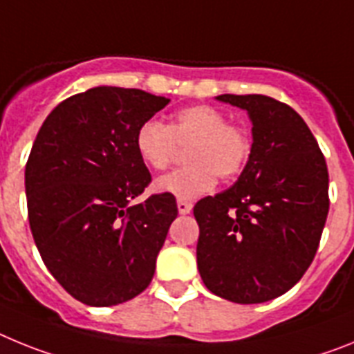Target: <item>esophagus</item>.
Returning <instances> with one entry per match:
<instances>
[{
    "label": "esophagus",
    "instance_id": "34e87169",
    "mask_svg": "<svg viewBox=\"0 0 354 354\" xmlns=\"http://www.w3.org/2000/svg\"><path fill=\"white\" fill-rule=\"evenodd\" d=\"M178 212H180V215L190 214V212H192V203L178 201Z\"/></svg>",
    "mask_w": 354,
    "mask_h": 354
}]
</instances>
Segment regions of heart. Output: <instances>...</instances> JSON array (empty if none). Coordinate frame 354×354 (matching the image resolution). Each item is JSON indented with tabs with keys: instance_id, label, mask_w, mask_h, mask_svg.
Wrapping results in <instances>:
<instances>
[{
	"instance_id": "1",
	"label": "heart",
	"mask_w": 354,
	"mask_h": 354,
	"mask_svg": "<svg viewBox=\"0 0 354 354\" xmlns=\"http://www.w3.org/2000/svg\"><path fill=\"white\" fill-rule=\"evenodd\" d=\"M187 167L155 181L153 189L178 201H196L223 180L235 178L250 158L251 144L244 130L228 124L223 112L208 104L183 109L167 126L146 121L135 133V149L142 164L162 171L176 155V146L186 147Z\"/></svg>"
}]
</instances>
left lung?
<instances>
[{"label":"left lung","instance_id":"1","mask_svg":"<svg viewBox=\"0 0 354 354\" xmlns=\"http://www.w3.org/2000/svg\"><path fill=\"white\" fill-rule=\"evenodd\" d=\"M248 112L251 153L230 189L196 203V254L203 283L241 305L290 290L317 253L324 228L328 167L306 122L262 94L215 97Z\"/></svg>","mask_w":354,"mask_h":354}]
</instances>
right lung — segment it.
I'll return each mask as SVG.
<instances>
[{
    "label": "right lung",
    "instance_id": "add662e5",
    "mask_svg": "<svg viewBox=\"0 0 354 354\" xmlns=\"http://www.w3.org/2000/svg\"><path fill=\"white\" fill-rule=\"evenodd\" d=\"M167 103L101 85L62 101L37 133L24 171L33 241L58 283L88 306L119 305L151 283L178 207L167 194L131 205L151 181L135 133Z\"/></svg>",
    "mask_w": 354,
    "mask_h": 354
}]
</instances>
